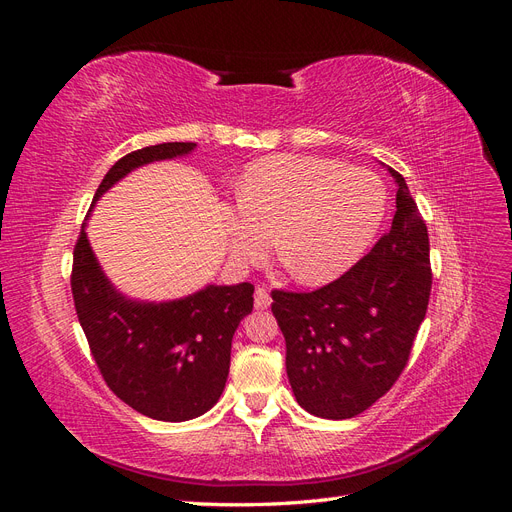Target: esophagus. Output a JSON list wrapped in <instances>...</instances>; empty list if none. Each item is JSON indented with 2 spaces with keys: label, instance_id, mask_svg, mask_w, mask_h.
Returning <instances> with one entry per match:
<instances>
[{
  "label": "esophagus",
  "instance_id": "34e87169",
  "mask_svg": "<svg viewBox=\"0 0 512 512\" xmlns=\"http://www.w3.org/2000/svg\"><path fill=\"white\" fill-rule=\"evenodd\" d=\"M254 305L258 309H267L271 305V294L267 288H256L254 292Z\"/></svg>",
  "mask_w": 512,
  "mask_h": 512
}]
</instances>
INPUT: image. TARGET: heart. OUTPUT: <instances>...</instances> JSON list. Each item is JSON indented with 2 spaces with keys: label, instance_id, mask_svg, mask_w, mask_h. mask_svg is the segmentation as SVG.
I'll list each match as a JSON object with an SVG mask.
<instances>
[{
  "label": "heart",
  "instance_id": "b5f03b06",
  "mask_svg": "<svg viewBox=\"0 0 512 512\" xmlns=\"http://www.w3.org/2000/svg\"><path fill=\"white\" fill-rule=\"evenodd\" d=\"M386 190L367 168L307 156H269L245 170L226 209L230 252L254 260L271 247L303 284L335 280L359 260L384 220Z\"/></svg>",
  "mask_w": 512,
  "mask_h": 512
}]
</instances>
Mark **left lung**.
Here are the masks:
<instances>
[{
	"mask_svg": "<svg viewBox=\"0 0 512 512\" xmlns=\"http://www.w3.org/2000/svg\"><path fill=\"white\" fill-rule=\"evenodd\" d=\"M395 218L356 265L312 292L273 290L299 406L342 421L365 412L408 365L431 294L429 235L397 170Z\"/></svg>",
	"mask_w": 512,
	"mask_h": 512,
	"instance_id": "obj_1",
	"label": "left lung"
}]
</instances>
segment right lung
Here are the masks:
<instances>
[{"instance_id":"1","label":"right lung","mask_w":512,"mask_h":512,"mask_svg":"<svg viewBox=\"0 0 512 512\" xmlns=\"http://www.w3.org/2000/svg\"><path fill=\"white\" fill-rule=\"evenodd\" d=\"M196 143L136 149L108 170L98 200L130 170L185 156ZM74 309L100 374L123 404L156 421H190L218 404L239 322L252 312L254 286H207L168 303H136L108 284L91 252L85 224L70 275Z\"/></svg>"}]
</instances>
